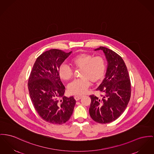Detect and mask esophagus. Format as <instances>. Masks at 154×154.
<instances>
[{
  "label": "esophagus",
  "mask_w": 154,
  "mask_h": 154,
  "mask_svg": "<svg viewBox=\"0 0 154 154\" xmlns=\"http://www.w3.org/2000/svg\"><path fill=\"white\" fill-rule=\"evenodd\" d=\"M82 97V96H74V99H75L76 101L80 100Z\"/></svg>",
  "instance_id": "esophagus-1"
}]
</instances>
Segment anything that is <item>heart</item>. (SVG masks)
<instances>
[{
  "mask_svg": "<svg viewBox=\"0 0 154 154\" xmlns=\"http://www.w3.org/2000/svg\"><path fill=\"white\" fill-rule=\"evenodd\" d=\"M71 63L75 69H81V78L74 81L68 86V92L72 94H83L89 88L91 82L99 83L104 79L106 63L101 56L94 57L90 54L82 53L74 57ZM58 75L61 79L68 81L72 78L73 71L68 65L63 63L59 68Z\"/></svg>",
  "mask_w": 154,
  "mask_h": 154,
  "instance_id": "b5f03b06",
  "label": "heart"
}]
</instances>
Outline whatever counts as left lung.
<instances>
[{
  "label": "left lung",
  "instance_id": "obj_1",
  "mask_svg": "<svg viewBox=\"0 0 154 154\" xmlns=\"http://www.w3.org/2000/svg\"><path fill=\"white\" fill-rule=\"evenodd\" d=\"M107 61L105 78L96 91L101 97L91 95L89 114L97 123L106 124L118 119L125 110L131 97V82L123 58L112 50L100 47Z\"/></svg>",
  "mask_w": 154,
  "mask_h": 154
}]
</instances>
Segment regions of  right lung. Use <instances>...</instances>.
<instances>
[{
  "label": "right lung",
  "mask_w": 154,
  "mask_h": 154,
  "mask_svg": "<svg viewBox=\"0 0 154 154\" xmlns=\"http://www.w3.org/2000/svg\"><path fill=\"white\" fill-rule=\"evenodd\" d=\"M72 53L51 49L36 60L31 70L28 89L34 107L41 119L54 124L66 123L72 116L76 100L63 96L65 86L58 75L63 62ZM62 97V100L57 99Z\"/></svg>",
  "instance_id": "add662e5"
}]
</instances>
